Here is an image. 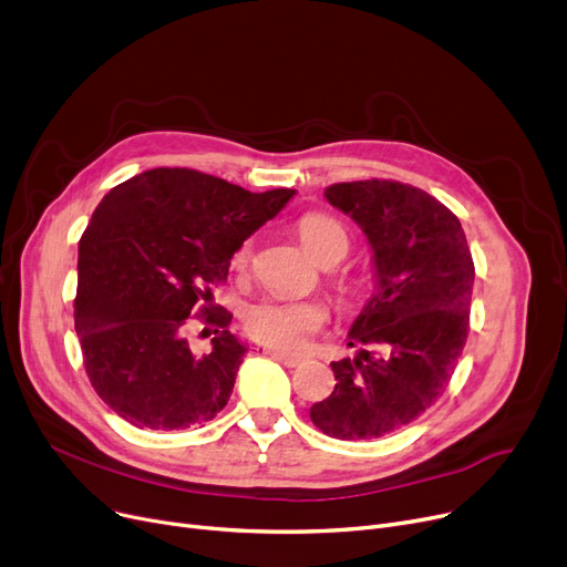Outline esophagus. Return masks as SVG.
<instances>
[{
    "mask_svg": "<svg viewBox=\"0 0 567 567\" xmlns=\"http://www.w3.org/2000/svg\"><path fill=\"white\" fill-rule=\"evenodd\" d=\"M271 353V359H276V361H280L282 365H287V368H299L303 361L299 359V355H289V353H282V351H268Z\"/></svg>",
    "mask_w": 567,
    "mask_h": 567,
    "instance_id": "obj_1",
    "label": "esophagus"
}]
</instances>
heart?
Listing matches in <instances>:
<instances>
[{"instance_id": "heart-1", "label": "heart", "mask_w": 567, "mask_h": 567, "mask_svg": "<svg viewBox=\"0 0 567 567\" xmlns=\"http://www.w3.org/2000/svg\"><path fill=\"white\" fill-rule=\"evenodd\" d=\"M299 236L310 252V257L319 264L340 261L349 250L347 229L331 216L326 214H308L299 223ZM252 255V244L244 241L236 248L231 264L236 268H246ZM342 293H351L349 285H340ZM329 319V310L319 301H289V299H261L246 308L244 329L246 333L278 351H301L312 333H317Z\"/></svg>"}]
</instances>
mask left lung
Returning <instances> with one entry per match:
<instances>
[{
    "instance_id": "8db88e82",
    "label": "left lung",
    "mask_w": 567,
    "mask_h": 567,
    "mask_svg": "<svg viewBox=\"0 0 567 567\" xmlns=\"http://www.w3.org/2000/svg\"><path fill=\"white\" fill-rule=\"evenodd\" d=\"M323 197L363 229L374 293L349 329L359 353L331 363L336 391L310 419L333 439H379L443 395L466 344L475 268L457 216L421 188L370 178Z\"/></svg>"
}]
</instances>
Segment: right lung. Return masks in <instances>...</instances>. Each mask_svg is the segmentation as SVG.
I'll use <instances>...</instances> for the list:
<instances>
[{
    "label": "right lung",
    "instance_id": "add662e5",
    "mask_svg": "<svg viewBox=\"0 0 567 567\" xmlns=\"http://www.w3.org/2000/svg\"><path fill=\"white\" fill-rule=\"evenodd\" d=\"M293 195L156 167L101 199L80 238L75 331L89 381L126 423L188 430L225 409L248 347L227 331L225 308H202L221 329L206 353L190 349L186 323L227 280L236 248Z\"/></svg>",
    "mask_w": 567,
    "mask_h": 567
}]
</instances>
